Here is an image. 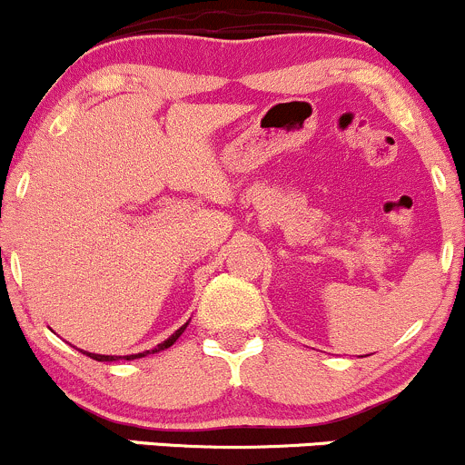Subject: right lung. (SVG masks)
Masks as SVG:
<instances>
[{
  "label": "right lung",
  "instance_id": "obj_1",
  "mask_svg": "<svg viewBox=\"0 0 465 465\" xmlns=\"http://www.w3.org/2000/svg\"><path fill=\"white\" fill-rule=\"evenodd\" d=\"M186 326L188 323H183L182 328H179V331H174L171 337L166 339V341H162L159 343V346H154L153 351H146V352H137V354H126V357H114V354H94V352H84L86 354V357H91V359H94V361H117V359H126V361H131V359H139V357H146V354H154V352H159V351H166V348H171L174 341H177L179 337H182V332L186 331Z\"/></svg>",
  "mask_w": 465,
  "mask_h": 465
}]
</instances>
